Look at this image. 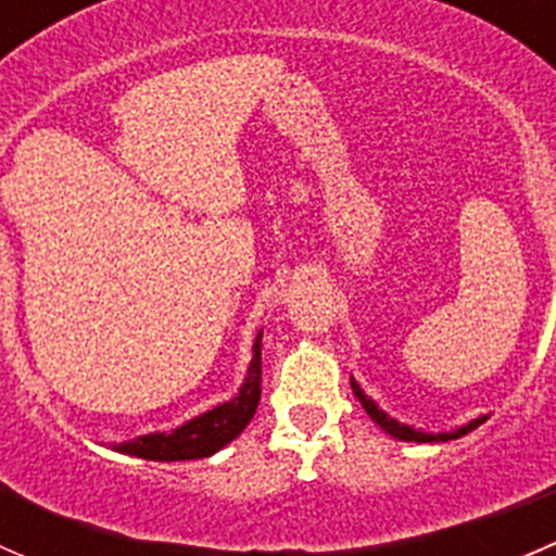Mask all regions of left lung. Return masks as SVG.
Returning a JSON list of instances; mask_svg holds the SVG:
<instances>
[{"mask_svg": "<svg viewBox=\"0 0 556 556\" xmlns=\"http://www.w3.org/2000/svg\"><path fill=\"white\" fill-rule=\"evenodd\" d=\"M352 392H355V397H357V401H361V406L366 408L368 417H371L374 422H377L379 428L384 430V433H390L392 439H397V441H414V444H433V441H454V439H459V435H468L470 430H476V428H479V425L486 422V417H476V419H470L468 425H463V428L450 430V433H428V430H422V428H412V425H403V422H397V419H392L390 414L384 412V408L377 406V401H371V397H368L366 392H363V387L357 384L355 379H352Z\"/></svg>", "mask_w": 556, "mask_h": 556, "instance_id": "1", "label": "left lung"}]
</instances>
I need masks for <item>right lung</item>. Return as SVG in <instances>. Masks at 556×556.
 <instances>
[{
    "instance_id": "right-lung-1",
    "label": "right lung",
    "mask_w": 556,
    "mask_h": 556,
    "mask_svg": "<svg viewBox=\"0 0 556 556\" xmlns=\"http://www.w3.org/2000/svg\"><path fill=\"white\" fill-rule=\"evenodd\" d=\"M261 339L263 330H257L255 341H252L250 368H247L244 382L231 401L188 419L169 433L161 430V433L137 435V439L123 441V444H112V450L131 454V457L155 459V463H177V459L212 457L223 446L231 444L255 417L257 401H261Z\"/></svg>"
}]
</instances>
